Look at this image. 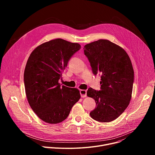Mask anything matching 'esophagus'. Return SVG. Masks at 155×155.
<instances>
[{
	"label": "esophagus",
	"instance_id": "1",
	"mask_svg": "<svg viewBox=\"0 0 155 155\" xmlns=\"http://www.w3.org/2000/svg\"><path fill=\"white\" fill-rule=\"evenodd\" d=\"M86 93H87V91L86 90H81L80 91V95H81V97H86Z\"/></svg>",
	"mask_w": 155,
	"mask_h": 155
}]
</instances>
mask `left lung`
Returning <instances> with one entry per match:
<instances>
[{
    "mask_svg": "<svg viewBox=\"0 0 155 155\" xmlns=\"http://www.w3.org/2000/svg\"><path fill=\"white\" fill-rule=\"evenodd\" d=\"M93 73L101 74V90L90 87L87 96L96 107L90 114L99 122H110L122 114L131 99L134 73L127 53L120 46L101 39L84 47Z\"/></svg>",
    "mask_w": 155,
    "mask_h": 155,
    "instance_id": "obj_1",
    "label": "left lung"
}]
</instances>
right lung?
Returning a JSON list of instances; mask_svg holds the SVG:
<instances>
[{
  "label": "right lung",
  "instance_id": "add662e5",
  "mask_svg": "<svg viewBox=\"0 0 155 155\" xmlns=\"http://www.w3.org/2000/svg\"><path fill=\"white\" fill-rule=\"evenodd\" d=\"M80 48L77 43L57 38L39 45L29 57L24 73L26 94L32 110L43 121L62 122L80 99L78 89L61 86L58 81Z\"/></svg>",
  "mask_w": 155,
  "mask_h": 155
}]
</instances>
